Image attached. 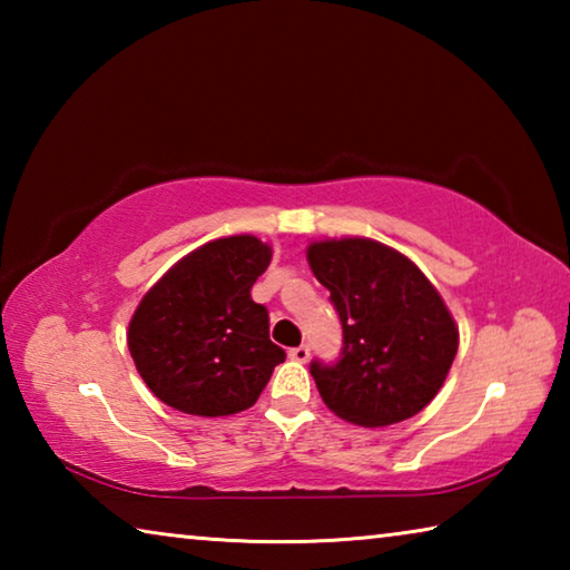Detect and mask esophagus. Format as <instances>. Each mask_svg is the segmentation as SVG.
I'll return each mask as SVG.
<instances>
[{
	"mask_svg": "<svg viewBox=\"0 0 570 570\" xmlns=\"http://www.w3.org/2000/svg\"><path fill=\"white\" fill-rule=\"evenodd\" d=\"M288 356H292L294 362H308V356H312V350H308L306 344H298L294 350H288Z\"/></svg>",
	"mask_w": 570,
	"mask_h": 570,
	"instance_id": "1",
	"label": "esophagus"
}]
</instances>
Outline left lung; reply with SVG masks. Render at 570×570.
I'll list each match as a JSON object with an SVG mask.
<instances>
[{"label":"left lung","mask_w":570,"mask_h":570,"mask_svg":"<svg viewBox=\"0 0 570 570\" xmlns=\"http://www.w3.org/2000/svg\"><path fill=\"white\" fill-rule=\"evenodd\" d=\"M306 258L342 322L336 362L308 366L326 407L362 428L428 407L458 354V326L438 288L407 256L370 238L316 240Z\"/></svg>","instance_id":"left-lung-1"}]
</instances>
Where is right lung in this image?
<instances>
[{"mask_svg":"<svg viewBox=\"0 0 570 570\" xmlns=\"http://www.w3.org/2000/svg\"><path fill=\"white\" fill-rule=\"evenodd\" d=\"M272 264L256 236L210 240L170 268L135 308L128 350L142 382L173 410L224 417L248 410L286 352L250 286Z\"/></svg>","mask_w":570,"mask_h":570,"instance_id":"add662e5","label":"right lung"}]
</instances>
